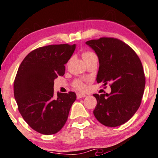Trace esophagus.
Instances as JSON below:
<instances>
[{
  "label": "esophagus",
  "instance_id": "esophagus-1",
  "mask_svg": "<svg viewBox=\"0 0 158 158\" xmlns=\"http://www.w3.org/2000/svg\"><path fill=\"white\" fill-rule=\"evenodd\" d=\"M86 97V95L84 94H77V99H80V98H82V97Z\"/></svg>",
  "mask_w": 158,
  "mask_h": 158
}]
</instances>
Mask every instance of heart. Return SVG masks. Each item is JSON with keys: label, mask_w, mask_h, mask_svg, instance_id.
Returning <instances> with one entry per match:
<instances>
[{"label": "heart", "mask_w": 158, "mask_h": 158, "mask_svg": "<svg viewBox=\"0 0 158 158\" xmlns=\"http://www.w3.org/2000/svg\"><path fill=\"white\" fill-rule=\"evenodd\" d=\"M82 58L85 62L94 59H97V56L95 53L90 51H85L82 53ZM88 81H84L82 79H76L73 83V86L75 89L78 90H85L87 88Z\"/></svg>", "instance_id": "1"}]
</instances>
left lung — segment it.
<instances>
[{"label":"left lung","mask_w":158,"mask_h":158,"mask_svg":"<svg viewBox=\"0 0 158 158\" xmlns=\"http://www.w3.org/2000/svg\"><path fill=\"white\" fill-rule=\"evenodd\" d=\"M86 44L95 51L99 68L97 83L109 84L110 94H94V114L99 123L117 127L129 120L140 106L146 78L140 59L131 47L117 39L103 37Z\"/></svg>","instance_id":"8db88e82"}]
</instances>
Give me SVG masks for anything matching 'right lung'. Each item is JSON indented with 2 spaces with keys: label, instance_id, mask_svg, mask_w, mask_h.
Returning a JSON list of instances; mask_svg holds the SVG:
<instances>
[{
  "label": "right lung",
  "instance_id": "right-lung-1",
  "mask_svg": "<svg viewBox=\"0 0 158 158\" xmlns=\"http://www.w3.org/2000/svg\"><path fill=\"white\" fill-rule=\"evenodd\" d=\"M76 44H52L32 50L20 64L14 81V97L20 114L33 130L45 135L64 126L77 99L74 92L57 93L54 79L64 74V64Z\"/></svg>",
  "mask_w": 158,
  "mask_h": 158
}]
</instances>
